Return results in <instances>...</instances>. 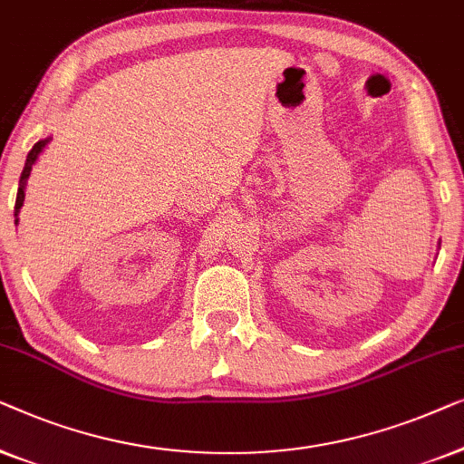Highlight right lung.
I'll return each instance as SVG.
<instances>
[{
    "mask_svg": "<svg viewBox=\"0 0 464 464\" xmlns=\"http://www.w3.org/2000/svg\"><path fill=\"white\" fill-rule=\"evenodd\" d=\"M50 139H44L39 140L34 145V149H31L29 155H27V161H24V168H23V174H21V180H18V193H16V206H14V217L16 220L14 223L18 225V212H21L23 208V201H24V187H27V180H29V174H31V168H34V164L39 158V153L44 151V147L48 145Z\"/></svg>",
    "mask_w": 464,
    "mask_h": 464,
    "instance_id": "add662e5",
    "label": "right lung"
}]
</instances>
